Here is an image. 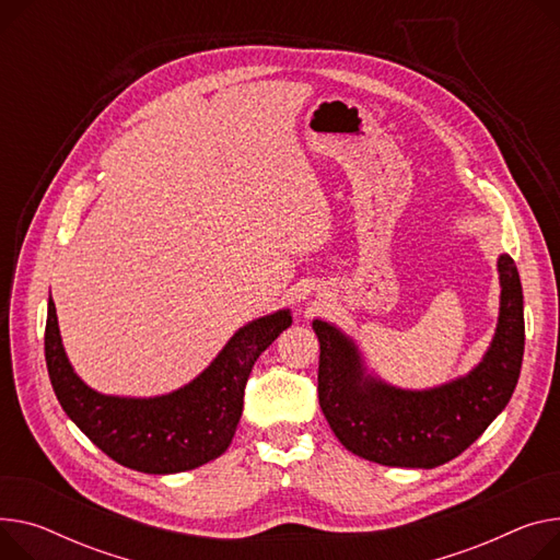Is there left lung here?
<instances>
[{"mask_svg": "<svg viewBox=\"0 0 560 560\" xmlns=\"http://www.w3.org/2000/svg\"><path fill=\"white\" fill-rule=\"evenodd\" d=\"M500 317L489 351L468 376L412 392L364 374L351 338L315 319L319 407L347 451L398 468H434L462 455L506 407L523 366V285L509 254L498 258Z\"/></svg>", "mask_w": 560, "mask_h": 560, "instance_id": "left-lung-1", "label": "left lung"}]
</instances>
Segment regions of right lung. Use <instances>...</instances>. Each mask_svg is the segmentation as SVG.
I'll return each instance as SVG.
<instances>
[{
  "instance_id": "1",
  "label": "right lung",
  "mask_w": 560,
  "mask_h": 560,
  "mask_svg": "<svg viewBox=\"0 0 560 560\" xmlns=\"http://www.w3.org/2000/svg\"><path fill=\"white\" fill-rule=\"evenodd\" d=\"M290 324V311L258 317L238 328L189 385L155 398H121L98 394L73 374L49 300L45 358L62 409L94 445L126 468L171 475L198 468L230 448L252 366Z\"/></svg>"
}]
</instances>
